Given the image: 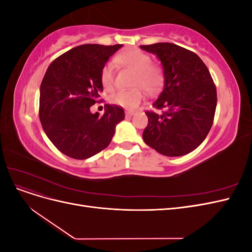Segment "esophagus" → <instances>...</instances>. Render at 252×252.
<instances>
[{
  "label": "esophagus",
  "instance_id": "34e87169",
  "mask_svg": "<svg viewBox=\"0 0 252 252\" xmlns=\"http://www.w3.org/2000/svg\"><path fill=\"white\" fill-rule=\"evenodd\" d=\"M125 114H126L127 118H129V117H132L133 114H134V112H132V111H126Z\"/></svg>",
  "mask_w": 252,
  "mask_h": 252
}]
</instances>
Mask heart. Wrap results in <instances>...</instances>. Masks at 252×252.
<instances>
[{
  "label": "heart",
  "instance_id": "heart-1",
  "mask_svg": "<svg viewBox=\"0 0 252 252\" xmlns=\"http://www.w3.org/2000/svg\"><path fill=\"white\" fill-rule=\"evenodd\" d=\"M117 63L134 72L132 87L143 88L147 93H156L161 88L164 75L162 68L151 64V59L147 53L140 49L130 48L119 53L116 58ZM113 69L111 64H106L101 71V82L105 89H111L113 86ZM140 88L132 90H120L110 96V103L120 106L127 110H133L141 104L144 94Z\"/></svg>",
  "mask_w": 252,
  "mask_h": 252
}]
</instances>
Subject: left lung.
<instances>
[{
  "instance_id": "obj_1",
  "label": "left lung",
  "mask_w": 252,
  "mask_h": 252,
  "mask_svg": "<svg viewBox=\"0 0 252 252\" xmlns=\"http://www.w3.org/2000/svg\"><path fill=\"white\" fill-rule=\"evenodd\" d=\"M162 64L164 88L147 111L143 140L166 157L193 151L206 139L215 119L217 89L208 68L194 52L171 43L142 45Z\"/></svg>"
}]
</instances>
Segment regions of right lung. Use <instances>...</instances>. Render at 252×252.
I'll list each match as a JSON object with an SVG mask.
<instances>
[{
	"mask_svg": "<svg viewBox=\"0 0 252 252\" xmlns=\"http://www.w3.org/2000/svg\"><path fill=\"white\" fill-rule=\"evenodd\" d=\"M123 45L85 44L56 59L40 87V120L45 133L65 156L86 159L110 144L124 109L105 105V112L90 107L103 91L101 71Z\"/></svg>",
	"mask_w": 252,
	"mask_h": 252,
	"instance_id": "right-lung-1",
	"label": "right lung"
}]
</instances>
